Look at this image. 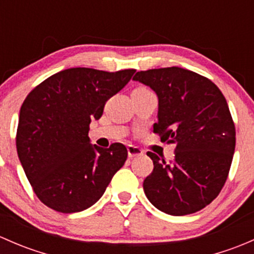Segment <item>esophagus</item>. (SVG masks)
Returning a JSON list of instances; mask_svg holds the SVG:
<instances>
[{
  "instance_id": "obj_1",
  "label": "esophagus",
  "mask_w": 254,
  "mask_h": 254,
  "mask_svg": "<svg viewBox=\"0 0 254 254\" xmlns=\"http://www.w3.org/2000/svg\"><path fill=\"white\" fill-rule=\"evenodd\" d=\"M143 155V151L140 147L134 145H127V156L130 158H134L137 157V156H142Z\"/></svg>"
}]
</instances>
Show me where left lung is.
<instances>
[{
  "instance_id": "left-lung-1",
  "label": "left lung",
  "mask_w": 254,
  "mask_h": 254,
  "mask_svg": "<svg viewBox=\"0 0 254 254\" xmlns=\"http://www.w3.org/2000/svg\"><path fill=\"white\" fill-rule=\"evenodd\" d=\"M132 79L157 94L153 131L162 141L176 143L171 163L147 152L153 171L143 181L146 196L173 216L204 209L221 191L236 145L224 94L210 79L177 66L140 71Z\"/></svg>"
}]
</instances>
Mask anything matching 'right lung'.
<instances>
[{
    "mask_svg": "<svg viewBox=\"0 0 254 254\" xmlns=\"http://www.w3.org/2000/svg\"><path fill=\"white\" fill-rule=\"evenodd\" d=\"M135 70L117 72L73 67L35 87L23 102L17 152L33 190L45 205L71 214L101 199L113 176L124 166L123 143L92 145L89 124L104 104L127 86Z\"/></svg>",
    "mask_w": 254,
    "mask_h": 254,
    "instance_id": "obj_1",
    "label": "right lung"
}]
</instances>
